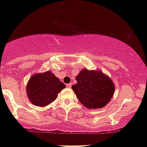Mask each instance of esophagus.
<instances>
[{
    "label": "esophagus",
    "instance_id": "esophagus-1",
    "mask_svg": "<svg viewBox=\"0 0 147 147\" xmlns=\"http://www.w3.org/2000/svg\"><path fill=\"white\" fill-rule=\"evenodd\" d=\"M66 86H67V88H70L71 87V83H69V84H66Z\"/></svg>",
    "mask_w": 147,
    "mask_h": 147
}]
</instances>
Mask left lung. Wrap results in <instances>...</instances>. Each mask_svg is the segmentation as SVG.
<instances>
[{
    "label": "left lung",
    "mask_w": 147,
    "mask_h": 147,
    "mask_svg": "<svg viewBox=\"0 0 147 147\" xmlns=\"http://www.w3.org/2000/svg\"><path fill=\"white\" fill-rule=\"evenodd\" d=\"M77 84L71 88L81 104L88 108H100L109 102L115 92V85L100 71L84 69L76 76Z\"/></svg>",
    "instance_id": "left-lung-1"
}]
</instances>
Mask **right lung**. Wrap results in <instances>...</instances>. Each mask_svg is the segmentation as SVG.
<instances>
[{
  "label": "right lung",
  "mask_w": 147,
  "mask_h": 147,
  "mask_svg": "<svg viewBox=\"0 0 147 147\" xmlns=\"http://www.w3.org/2000/svg\"><path fill=\"white\" fill-rule=\"evenodd\" d=\"M65 88L51 71L37 74L30 78L26 93L30 102L37 106H46L57 99L58 94Z\"/></svg>",
  "instance_id": "right-lung-1"
}]
</instances>
